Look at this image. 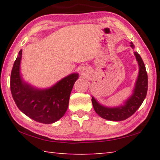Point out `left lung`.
<instances>
[{"mask_svg":"<svg viewBox=\"0 0 160 160\" xmlns=\"http://www.w3.org/2000/svg\"><path fill=\"white\" fill-rule=\"evenodd\" d=\"M131 47L133 48L134 45L131 43ZM139 65V75L135 83L133 94L127 100L123 106L114 108L105 107L99 104L92 97V102L96 113L102 118L109 121H123L129 118L136 112L144 101L148 92V78L147 71L142 59L138 53H134Z\"/></svg>","mask_w":160,"mask_h":160,"instance_id":"8db88e82","label":"left lung"}]
</instances>
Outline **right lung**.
Returning a JSON list of instances; mask_svg holds the SVG:
<instances>
[{
	"mask_svg": "<svg viewBox=\"0 0 160 160\" xmlns=\"http://www.w3.org/2000/svg\"><path fill=\"white\" fill-rule=\"evenodd\" d=\"M22 51L13 64L10 75L12 98L22 112L37 122L50 124L62 118L68 107L70 94L78 74L73 73L47 90H38L25 83L20 74Z\"/></svg>",
	"mask_w": 160,
	"mask_h": 160,
	"instance_id": "right-lung-1",
	"label": "right lung"
}]
</instances>
